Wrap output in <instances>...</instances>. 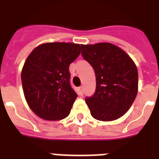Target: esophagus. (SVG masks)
<instances>
[{
  "instance_id": "obj_1",
  "label": "esophagus",
  "mask_w": 159,
  "mask_h": 159,
  "mask_svg": "<svg viewBox=\"0 0 159 159\" xmlns=\"http://www.w3.org/2000/svg\"><path fill=\"white\" fill-rule=\"evenodd\" d=\"M78 92H79V94L81 95V96L83 95V87H82V86L78 87Z\"/></svg>"
}]
</instances>
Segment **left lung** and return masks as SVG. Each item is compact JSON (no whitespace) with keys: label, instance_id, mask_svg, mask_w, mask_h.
I'll list each match as a JSON object with an SVG mask.
<instances>
[{"label":"left lung","instance_id":"1","mask_svg":"<svg viewBox=\"0 0 159 159\" xmlns=\"http://www.w3.org/2000/svg\"><path fill=\"white\" fill-rule=\"evenodd\" d=\"M82 55L93 67L97 87L86 97L91 115L102 121L115 120L128 111L138 93V70L124 50L110 43L82 44Z\"/></svg>","mask_w":159,"mask_h":159}]
</instances>
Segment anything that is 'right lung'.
I'll list each match as a JSON object with an SVG mask.
<instances>
[{"label":"right lung","mask_w":159,"mask_h":159,"mask_svg":"<svg viewBox=\"0 0 159 159\" xmlns=\"http://www.w3.org/2000/svg\"><path fill=\"white\" fill-rule=\"evenodd\" d=\"M81 53L72 43H46L36 47L21 72L24 94L39 117L60 120L69 115L77 97L70 85L69 65Z\"/></svg>","instance_id":"add662e5"}]
</instances>
